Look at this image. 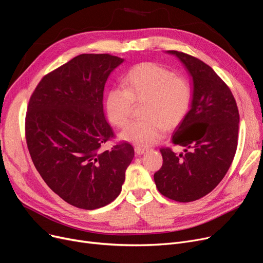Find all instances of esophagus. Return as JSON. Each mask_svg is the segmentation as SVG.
I'll use <instances>...</instances> for the list:
<instances>
[{"label": "esophagus", "mask_w": 263, "mask_h": 263, "mask_svg": "<svg viewBox=\"0 0 263 263\" xmlns=\"http://www.w3.org/2000/svg\"><path fill=\"white\" fill-rule=\"evenodd\" d=\"M134 151H135L136 155H143V154H144V153L147 151V148H145V147H142V146H135Z\"/></svg>", "instance_id": "1"}]
</instances>
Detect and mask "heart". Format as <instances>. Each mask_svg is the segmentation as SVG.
<instances>
[{"label":"heart","mask_w":263,"mask_h":263,"mask_svg":"<svg viewBox=\"0 0 263 263\" xmlns=\"http://www.w3.org/2000/svg\"><path fill=\"white\" fill-rule=\"evenodd\" d=\"M191 85L184 75L144 62L133 66L122 79V89H110L105 99L108 120L118 128L128 123L133 103L144 102L142 116L120 133V139L149 146L162 139L165 127L172 129L185 118L191 104Z\"/></svg>","instance_id":"1"}]
</instances>
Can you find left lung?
<instances>
[{"instance_id": "1", "label": "left lung", "mask_w": 263, "mask_h": 263, "mask_svg": "<svg viewBox=\"0 0 263 263\" xmlns=\"http://www.w3.org/2000/svg\"><path fill=\"white\" fill-rule=\"evenodd\" d=\"M167 53L185 65L193 91L190 109L172 138L184 153L161 148L163 163L154 179L164 197L191 202L210 193L229 170L237 147L239 115L230 88L210 65L180 51Z\"/></svg>"}]
</instances>
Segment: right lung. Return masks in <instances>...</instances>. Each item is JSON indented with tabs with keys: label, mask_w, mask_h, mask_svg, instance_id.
Here are the masks:
<instances>
[{
	"label": "right lung",
	"mask_w": 263,
	"mask_h": 263,
	"mask_svg": "<svg viewBox=\"0 0 263 263\" xmlns=\"http://www.w3.org/2000/svg\"><path fill=\"white\" fill-rule=\"evenodd\" d=\"M123 59L83 53L45 75L32 93L26 139L32 161L48 187L83 210L103 208L121 191L133 147L114 138L103 111L109 74Z\"/></svg>",
	"instance_id": "obj_1"
}]
</instances>
